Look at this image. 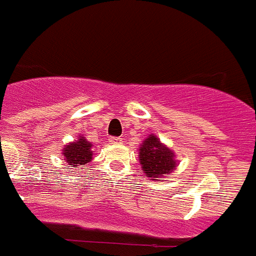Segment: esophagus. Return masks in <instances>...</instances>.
<instances>
[{"label":"esophagus","mask_w":256,"mask_h":256,"mask_svg":"<svg viewBox=\"0 0 256 256\" xmlns=\"http://www.w3.org/2000/svg\"><path fill=\"white\" fill-rule=\"evenodd\" d=\"M108 141L110 144H112V145H119V144L123 142V138H120V137H111Z\"/></svg>","instance_id":"esophagus-1"}]
</instances>
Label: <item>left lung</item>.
<instances>
[{"label":"left lung","mask_w":256,"mask_h":256,"mask_svg":"<svg viewBox=\"0 0 256 256\" xmlns=\"http://www.w3.org/2000/svg\"><path fill=\"white\" fill-rule=\"evenodd\" d=\"M138 150L144 174L152 180L160 182L168 178L176 168L174 152L164 145L154 134H149L144 140Z\"/></svg>","instance_id":"1"}]
</instances>
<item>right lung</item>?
I'll list each match as a JSON object with an SVG mask.
<instances>
[{
	"label": "right lung",
	"instance_id": "add662e5",
	"mask_svg": "<svg viewBox=\"0 0 256 256\" xmlns=\"http://www.w3.org/2000/svg\"><path fill=\"white\" fill-rule=\"evenodd\" d=\"M92 142H88L85 137L82 136H80L78 140L73 141L69 145H65V148L62 149V156L69 164V168H77V166H82V164H86L92 161Z\"/></svg>",
	"mask_w": 256,
	"mask_h": 256
}]
</instances>
